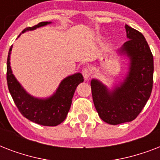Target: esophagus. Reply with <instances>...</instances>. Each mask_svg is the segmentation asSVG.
I'll list each match as a JSON object with an SVG mask.
<instances>
[{
	"mask_svg": "<svg viewBox=\"0 0 160 160\" xmlns=\"http://www.w3.org/2000/svg\"><path fill=\"white\" fill-rule=\"evenodd\" d=\"M82 75L85 80H88L90 77V75H91V72H90V69L89 68H84L82 70Z\"/></svg>",
	"mask_w": 160,
	"mask_h": 160,
	"instance_id": "esophagus-1",
	"label": "esophagus"
}]
</instances>
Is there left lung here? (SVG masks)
Masks as SVG:
<instances>
[{
	"label": "left lung",
	"mask_w": 160,
	"mask_h": 160,
	"mask_svg": "<svg viewBox=\"0 0 160 160\" xmlns=\"http://www.w3.org/2000/svg\"><path fill=\"white\" fill-rule=\"evenodd\" d=\"M128 41L119 50L129 58V72L123 82L109 90L100 80L90 82L93 101L99 116L109 124L134 120L151 95L154 58L143 34L125 25Z\"/></svg>",
	"instance_id": "1"
}]
</instances>
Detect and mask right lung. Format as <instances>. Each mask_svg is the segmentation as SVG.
Masks as SVG:
<instances>
[{"instance_id": "obj_1", "label": "right lung", "mask_w": 160, "mask_h": 160, "mask_svg": "<svg viewBox=\"0 0 160 160\" xmlns=\"http://www.w3.org/2000/svg\"><path fill=\"white\" fill-rule=\"evenodd\" d=\"M51 23L48 21L40 22L32 27L24 29L22 33L27 31H33ZM11 50L12 46L9 50L7 57L6 80L10 94L19 111L29 120L44 126H56L62 123L70 110L76 87L80 83L84 81L83 75L80 73H75L65 78L51 97L46 99L34 97L26 92L12 74L10 65Z\"/></svg>"}]
</instances>
